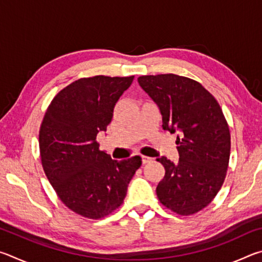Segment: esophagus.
<instances>
[{"instance_id": "1", "label": "esophagus", "mask_w": 262, "mask_h": 262, "mask_svg": "<svg viewBox=\"0 0 262 262\" xmlns=\"http://www.w3.org/2000/svg\"><path fill=\"white\" fill-rule=\"evenodd\" d=\"M151 161H152V158H150L148 156H142V163H143V164H147V163L151 162Z\"/></svg>"}]
</instances>
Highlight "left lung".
<instances>
[{
  "label": "left lung",
  "mask_w": 262,
  "mask_h": 262,
  "mask_svg": "<svg viewBox=\"0 0 262 262\" xmlns=\"http://www.w3.org/2000/svg\"><path fill=\"white\" fill-rule=\"evenodd\" d=\"M157 104L163 129L179 132V161H157L165 176L156 193L164 206L179 215H192L212 201L224 183L230 158V130L221 106L200 83L174 74L137 78Z\"/></svg>",
  "instance_id": "8db88e82"
}]
</instances>
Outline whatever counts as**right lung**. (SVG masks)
I'll list each match as a JSON object with an SVG mask.
<instances>
[{"instance_id": "right-lung-1", "label": "right lung", "mask_w": 262, "mask_h": 262, "mask_svg": "<svg viewBox=\"0 0 262 262\" xmlns=\"http://www.w3.org/2000/svg\"><path fill=\"white\" fill-rule=\"evenodd\" d=\"M133 79L103 75L77 79L54 97L43 117L39 148L45 174L60 200L88 219H101L121 206L142 164L140 156L114 161L96 140Z\"/></svg>"}]
</instances>
